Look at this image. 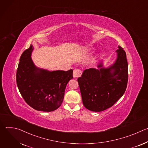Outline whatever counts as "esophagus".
<instances>
[{"instance_id": "obj_1", "label": "esophagus", "mask_w": 148, "mask_h": 148, "mask_svg": "<svg viewBox=\"0 0 148 148\" xmlns=\"http://www.w3.org/2000/svg\"><path fill=\"white\" fill-rule=\"evenodd\" d=\"M81 74H82V71L80 69H76L73 71V77L74 78L79 77H81Z\"/></svg>"}]
</instances>
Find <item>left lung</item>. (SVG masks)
Listing matches in <instances>:
<instances>
[{"label":"left lung","mask_w":148,"mask_h":148,"mask_svg":"<svg viewBox=\"0 0 148 148\" xmlns=\"http://www.w3.org/2000/svg\"><path fill=\"white\" fill-rule=\"evenodd\" d=\"M118 49L116 60L110 67L103 68L101 62L98 69L85 70L78 78L82 103L90 111L100 112L111 107L126 90L128 65L125 51L121 46Z\"/></svg>","instance_id":"obj_1"}]
</instances>
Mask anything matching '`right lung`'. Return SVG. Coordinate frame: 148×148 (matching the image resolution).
I'll return each instance as SVG.
<instances>
[{
  "instance_id": "add662e5",
  "label": "right lung",
  "mask_w": 148,
  "mask_h": 148,
  "mask_svg": "<svg viewBox=\"0 0 148 148\" xmlns=\"http://www.w3.org/2000/svg\"><path fill=\"white\" fill-rule=\"evenodd\" d=\"M33 49L31 45L20 58L16 73L17 86L32 108L44 112L53 111L62 103L67 84L73 78V71H50L37 67L31 58Z\"/></svg>"
}]
</instances>
